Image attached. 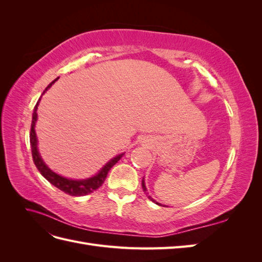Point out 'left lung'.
Listing matches in <instances>:
<instances>
[{
    "label": "left lung",
    "instance_id": "obj_1",
    "mask_svg": "<svg viewBox=\"0 0 262 262\" xmlns=\"http://www.w3.org/2000/svg\"><path fill=\"white\" fill-rule=\"evenodd\" d=\"M142 188H143V190H144V191H145V192H146V187H145V184H144V180H142ZM147 198H148V199H149V200H152V201H153V202H155V201H154V200H153V199H152V198H150V196H149V195H148V196H147ZM155 203H156V204H158V203H157V202H155ZM160 205H161V204H160Z\"/></svg>",
    "mask_w": 262,
    "mask_h": 262
}]
</instances>
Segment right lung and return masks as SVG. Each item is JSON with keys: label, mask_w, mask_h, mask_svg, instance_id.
<instances>
[{"label": "right lung", "mask_w": 262, "mask_h": 262, "mask_svg": "<svg viewBox=\"0 0 262 262\" xmlns=\"http://www.w3.org/2000/svg\"><path fill=\"white\" fill-rule=\"evenodd\" d=\"M58 78H55L54 81H52L48 86H47L43 93L48 90L49 87L58 80ZM43 93H42V95H43ZM39 100H40V98H39ZM39 100L37 101V104L34 108L33 121H31V128H30V134H29L30 145H31V155H33V160H34L36 167L38 168L39 171H40L41 175L50 182V184H52L54 187L60 189L61 191L66 192L67 194L80 196V195H85V194H90V193L94 192L95 190H97L99 187H101L102 184H104V181L108 175V171L112 169L114 165H116V163H118V161L120 160L124 153L116 156L114 160L108 162L104 166V168H102L96 176H94L92 178L85 179V180H72V179H68V178L62 177V176H59L58 173L53 172L50 168H48V166L43 163L42 158L40 157V155H39L38 148H37V137H36V132H35V123L37 121V109H38Z\"/></svg>", "instance_id": "obj_1"}]
</instances>
